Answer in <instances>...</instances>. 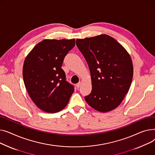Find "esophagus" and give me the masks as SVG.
Wrapping results in <instances>:
<instances>
[{
    "mask_svg": "<svg viewBox=\"0 0 155 155\" xmlns=\"http://www.w3.org/2000/svg\"><path fill=\"white\" fill-rule=\"evenodd\" d=\"M81 83H78L76 84V87H77L78 88H79V87L81 86Z\"/></svg>",
    "mask_w": 155,
    "mask_h": 155,
    "instance_id": "34e87169",
    "label": "esophagus"
}]
</instances>
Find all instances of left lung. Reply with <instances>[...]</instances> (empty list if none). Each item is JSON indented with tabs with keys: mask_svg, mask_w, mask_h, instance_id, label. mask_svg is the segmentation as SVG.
<instances>
[{
	"mask_svg": "<svg viewBox=\"0 0 155 155\" xmlns=\"http://www.w3.org/2000/svg\"><path fill=\"white\" fill-rule=\"evenodd\" d=\"M76 45L88 64L92 91L84 97L94 110L106 113L119 106L130 89L133 66L129 53L111 36L77 39Z\"/></svg>",
	"mask_w": 155,
	"mask_h": 155,
	"instance_id": "obj_1",
	"label": "left lung"
}]
</instances>
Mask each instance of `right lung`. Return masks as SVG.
Returning <instances> with one entry per match:
<instances>
[{
	"label": "right lung",
	"instance_id": "right-lung-1",
	"mask_svg": "<svg viewBox=\"0 0 155 155\" xmlns=\"http://www.w3.org/2000/svg\"><path fill=\"white\" fill-rule=\"evenodd\" d=\"M73 39H44L35 45L25 59L24 84L33 102L51 113L64 108L74 91L61 68L68 52L74 47Z\"/></svg>",
	"mask_w": 155,
	"mask_h": 155
}]
</instances>
